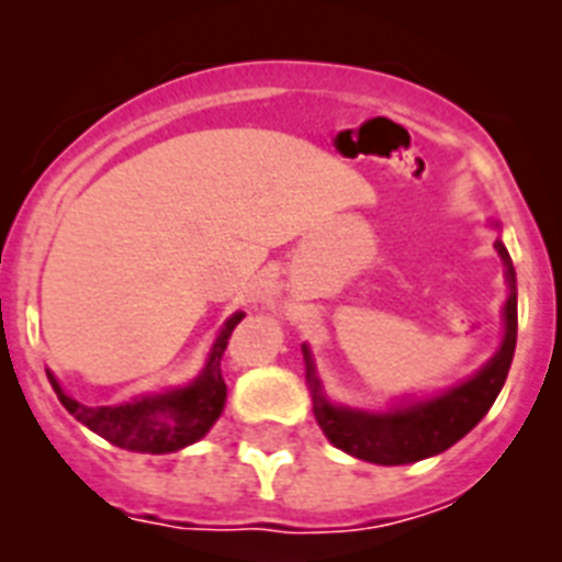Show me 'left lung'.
Wrapping results in <instances>:
<instances>
[{
	"instance_id": "8db88e82",
	"label": "left lung",
	"mask_w": 562,
	"mask_h": 562,
	"mask_svg": "<svg viewBox=\"0 0 562 562\" xmlns=\"http://www.w3.org/2000/svg\"><path fill=\"white\" fill-rule=\"evenodd\" d=\"M495 250L504 261L506 284H509V295L504 304V340H501L498 351L473 376H467L453 389L425 396V400H414V396L400 400L389 411L335 405L321 385L312 351L304 342L312 411H315V419L326 439L337 450L382 467L414 464V461L430 459V456L453 448L456 441L464 439L484 419L486 411L493 408L495 396L504 389L509 366H513L515 340H518V290H515L513 258L501 238H495Z\"/></svg>"
}]
</instances>
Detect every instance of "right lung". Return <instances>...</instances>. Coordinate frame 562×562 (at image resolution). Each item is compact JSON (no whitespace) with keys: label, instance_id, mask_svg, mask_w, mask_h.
<instances>
[{"label":"right lung","instance_id":"add662e5","mask_svg":"<svg viewBox=\"0 0 562 562\" xmlns=\"http://www.w3.org/2000/svg\"><path fill=\"white\" fill-rule=\"evenodd\" d=\"M241 317H245L241 312L227 317L216 340H213L211 351H207L202 371L180 389L137 396V400L123 402V405L89 408L83 402L72 400L58 385L53 371H47V380L64 408L76 416L81 425H87L92 434L112 441L114 448L151 456L177 453V450L188 448L193 441H200L225 411L227 385L222 380V355L227 349L231 331L236 329Z\"/></svg>","mask_w":562,"mask_h":562}]
</instances>
